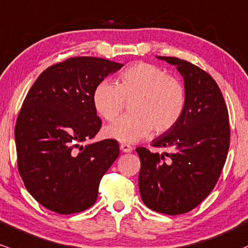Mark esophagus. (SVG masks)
Instances as JSON below:
<instances>
[{
    "mask_svg": "<svg viewBox=\"0 0 248 248\" xmlns=\"http://www.w3.org/2000/svg\"><path fill=\"white\" fill-rule=\"evenodd\" d=\"M120 149H121L124 153H129V152L133 151V147L127 145V143H121V145H120Z\"/></svg>",
    "mask_w": 248,
    "mask_h": 248,
    "instance_id": "34e87169",
    "label": "esophagus"
}]
</instances>
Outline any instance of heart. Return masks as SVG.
I'll return each mask as SVG.
<instances>
[{
  "label": "heart",
  "instance_id": "1",
  "mask_svg": "<svg viewBox=\"0 0 248 248\" xmlns=\"http://www.w3.org/2000/svg\"><path fill=\"white\" fill-rule=\"evenodd\" d=\"M129 105V115L103 129V135L122 143H133L154 130L172 129L184 114L186 92L176 78L151 63H137L120 75L118 84L103 80L95 87L93 105L106 121H114Z\"/></svg>",
  "mask_w": 248,
  "mask_h": 248
}]
</instances>
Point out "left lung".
Returning <instances> with one entry per match:
<instances>
[{
  "label": "left lung",
  "mask_w": 248,
  "mask_h": 248,
  "mask_svg": "<svg viewBox=\"0 0 248 248\" xmlns=\"http://www.w3.org/2000/svg\"><path fill=\"white\" fill-rule=\"evenodd\" d=\"M175 66L184 78L186 106L172 129L152 141L168 153L138 147L139 188L143 203L170 216L197 207L216 186L230 148L228 111L211 75L178 58L156 56Z\"/></svg>",
  "instance_id": "1"
}]
</instances>
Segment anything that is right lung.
Instances as JSON below:
<instances>
[{
  "instance_id": "add662e5",
  "label": "right lung",
  "mask_w": 248,
  "mask_h": 248,
  "mask_svg": "<svg viewBox=\"0 0 248 248\" xmlns=\"http://www.w3.org/2000/svg\"><path fill=\"white\" fill-rule=\"evenodd\" d=\"M124 67L81 56L47 68L24 99L15 127L18 172L27 190L59 214L89 208L102 176L118 159V141L82 146L100 130L95 87Z\"/></svg>"
}]
</instances>
